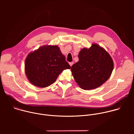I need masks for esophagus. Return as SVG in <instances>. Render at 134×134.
Instances as JSON below:
<instances>
[{"label": "esophagus", "mask_w": 134, "mask_h": 134, "mask_svg": "<svg viewBox=\"0 0 134 134\" xmlns=\"http://www.w3.org/2000/svg\"><path fill=\"white\" fill-rule=\"evenodd\" d=\"M69 64L70 66H71L74 64V62H70V63H69Z\"/></svg>", "instance_id": "obj_1"}]
</instances>
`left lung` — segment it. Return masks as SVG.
I'll return each instance as SVG.
<instances>
[{"label":"left lung","instance_id":"1","mask_svg":"<svg viewBox=\"0 0 134 134\" xmlns=\"http://www.w3.org/2000/svg\"><path fill=\"white\" fill-rule=\"evenodd\" d=\"M79 60L71 67L72 75L80 87L89 90L100 87L110 77L113 62L110 54L98 44L83 48L79 54Z\"/></svg>","mask_w":134,"mask_h":134}]
</instances>
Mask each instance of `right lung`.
Returning a JSON list of instances; mask_svg holds the SVG:
<instances>
[{"label":"right lung","mask_w":134,"mask_h":134,"mask_svg":"<svg viewBox=\"0 0 134 134\" xmlns=\"http://www.w3.org/2000/svg\"><path fill=\"white\" fill-rule=\"evenodd\" d=\"M70 66L58 46H44L30 52L25 62L27 78L33 85L46 87L55 82L59 74Z\"/></svg>","instance_id":"right-lung-1"}]
</instances>
